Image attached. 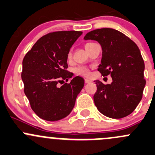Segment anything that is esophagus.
<instances>
[{"label": "esophagus", "mask_w": 155, "mask_h": 155, "mask_svg": "<svg viewBox=\"0 0 155 155\" xmlns=\"http://www.w3.org/2000/svg\"><path fill=\"white\" fill-rule=\"evenodd\" d=\"M84 81H85L86 84H89V83H91L92 81H90V80H88V79H85L84 80Z\"/></svg>", "instance_id": "1"}]
</instances>
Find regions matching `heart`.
Returning a JSON list of instances; mask_svg holds the SVG:
<instances>
[{
	"instance_id": "1",
	"label": "heart",
	"mask_w": 155,
	"mask_h": 155,
	"mask_svg": "<svg viewBox=\"0 0 155 155\" xmlns=\"http://www.w3.org/2000/svg\"><path fill=\"white\" fill-rule=\"evenodd\" d=\"M93 44V43H87V44H86L85 47H87V46H89L90 44ZM71 57V52H69L68 54V59H70ZM74 72H75L77 74H78V75L84 76V77H90V69H89V68L86 66L77 67V68L74 69Z\"/></svg>"
}]
</instances>
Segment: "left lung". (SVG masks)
<instances>
[{"mask_svg":"<svg viewBox=\"0 0 155 155\" xmlns=\"http://www.w3.org/2000/svg\"><path fill=\"white\" fill-rule=\"evenodd\" d=\"M84 39L101 44L102 57L98 71L112 78L111 84L95 81L97 90L93 99L96 108L111 118L127 117L142 99L145 85V63L139 47L124 34L108 28L91 31Z\"/></svg>","mask_w":155,"mask_h":155,"instance_id":"8db88e82","label":"left lung"}]
</instances>
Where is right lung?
<instances>
[{
  "instance_id": "add662e5",
  "label": "right lung",
  "mask_w": 155,
  "mask_h": 155,
  "mask_svg": "<svg viewBox=\"0 0 155 155\" xmlns=\"http://www.w3.org/2000/svg\"><path fill=\"white\" fill-rule=\"evenodd\" d=\"M81 35L78 31L50 32L38 40L24 57V92L31 109L43 120L56 121L68 116L84 87V80L79 76L57 87L61 79L68 81L73 76L67 70L68 54Z\"/></svg>"
}]
</instances>
